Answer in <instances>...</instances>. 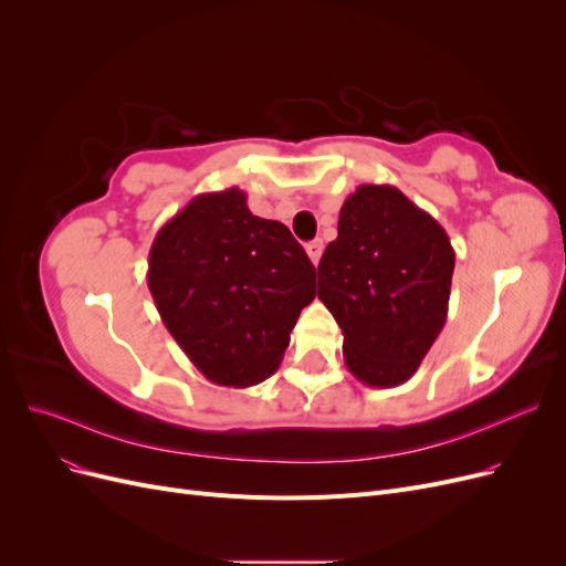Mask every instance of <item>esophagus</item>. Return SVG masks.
<instances>
[{
	"instance_id": "esophagus-1",
	"label": "esophagus",
	"mask_w": 566,
	"mask_h": 566,
	"mask_svg": "<svg viewBox=\"0 0 566 566\" xmlns=\"http://www.w3.org/2000/svg\"><path fill=\"white\" fill-rule=\"evenodd\" d=\"M306 254H310V260L314 264L321 262V254H323V241H312L310 245H306Z\"/></svg>"
}]
</instances>
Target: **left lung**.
<instances>
[{"label": "left lung", "instance_id": "8db88e82", "mask_svg": "<svg viewBox=\"0 0 566 566\" xmlns=\"http://www.w3.org/2000/svg\"><path fill=\"white\" fill-rule=\"evenodd\" d=\"M455 252L439 221L397 186L361 184L318 262V300L345 335V364L368 387L403 385L449 314Z\"/></svg>", "mask_w": 566, "mask_h": 566}]
</instances>
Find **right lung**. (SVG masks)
I'll return each instance as SVG.
<instances>
[{"mask_svg":"<svg viewBox=\"0 0 566 566\" xmlns=\"http://www.w3.org/2000/svg\"><path fill=\"white\" fill-rule=\"evenodd\" d=\"M148 290L165 328L214 385L250 387L283 361L316 269L281 221L254 217L241 188L200 193L158 231Z\"/></svg>","mask_w":566,"mask_h":566,"instance_id":"obj_1","label":"right lung"}]
</instances>
